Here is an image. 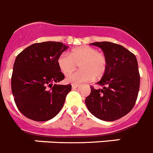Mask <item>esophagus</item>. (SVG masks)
Returning <instances> with one entry per match:
<instances>
[{
    "mask_svg": "<svg viewBox=\"0 0 153 153\" xmlns=\"http://www.w3.org/2000/svg\"><path fill=\"white\" fill-rule=\"evenodd\" d=\"M79 84H76V83H72V88L73 89H76V88H77L79 87Z\"/></svg>",
    "mask_w": 153,
    "mask_h": 153,
    "instance_id": "34e87169",
    "label": "esophagus"
}]
</instances>
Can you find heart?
<instances>
[{"mask_svg": "<svg viewBox=\"0 0 153 153\" xmlns=\"http://www.w3.org/2000/svg\"><path fill=\"white\" fill-rule=\"evenodd\" d=\"M57 64L61 72L66 76L79 65L81 70L66 78L68 83L76 84L90 81L94 78L100 79L108 69V59L105 55L89 45L74 48L70 51V55L62 53L58 57Z\"/></svg>", "mask_w": 153, "mask_h": 153, "instance_id": "b5f03b06", "label": "heart"}]
</instances>
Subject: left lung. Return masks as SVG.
<instances>
[{
	"label": "left lung",
	"instance_id": "8db88e82",
	"mask_svg": "<svg viewBox=\"0 0 153 153\" xmlns=\"http://www.w3.org/2000/svg\"><path fill=\"white\" fill-rule=\"evenodd\" d=\"M100 47L108 59V69L97 84L91 87L85 100L91 114L103 121L119 119L131 111L135 104L140 85V75L135 56L125 47L110 42H93Z\"/></svg>",
	"mask_w": 153,
	"mask_h": 153
}]
</instances>
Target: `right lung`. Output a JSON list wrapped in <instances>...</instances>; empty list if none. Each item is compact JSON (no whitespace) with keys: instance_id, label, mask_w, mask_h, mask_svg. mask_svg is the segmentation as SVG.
<instances>
[{"instance_id":"1","label":"right lung","mask_w":153,"mask_h":153,"mask_svg":"<svg viewBox=\"0 0 153 153\" xmlns=\"http://www.w3.org/2000/svg\"><path fill=\"white\" fill-rule=\"evenodd\" d=\"M68 48L62 42H44L29 45L17 56L11 91L18 110L29 119L49 121L62 109L72 86L53 87V83L64 79L57 59Z\"/></svg>"}]
</instances>
